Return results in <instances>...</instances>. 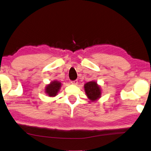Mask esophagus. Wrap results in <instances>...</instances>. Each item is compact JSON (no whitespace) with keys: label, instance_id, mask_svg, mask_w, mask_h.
Instances as JSON below:
<instances>
[{"label":"esophagus","instance_id":"obj_1","mask_svg":"<svg viewBox=\"0 0 151 151\" xmlns=\"http://www.w3.org/2000/svg\"><path fill=\"white\" fill-rule=\"evenodd\" d=\"M71 83L73 85H77L78 84V81L77 80H75V81H72Z\"/></svg>","mask_w":151,"mask_h":151}]
</instances>
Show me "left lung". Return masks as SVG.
<instances>
[{"label":"left lung","mask_w":151,"mask_h":151,"mask_svg":"<svg viewBox=\"0 0 151 151\" xmlns=\"http://www.w3.org/2000/svg\"><path fill=\"white\" fill-rule=\"evenodd\" d=\"M84 90L88 99L95 101L101 96V90L95 81H90L85 84Z\"/></svg>","instance_id":"1"}]
</instances>
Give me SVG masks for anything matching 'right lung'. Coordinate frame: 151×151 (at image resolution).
<instances>
[{"instance_id": "add662e5", "label": "right lung", "mask_w": 151, "mask_h": 151, "mask_svg": "<svg viewBox=\"0 0 151 151\" xmlns=\"http://www.w3.org/2000/svg\"><path fill=\"white\" fill-rule=\"evenodd\" d=\"M61 85V83L59 81H52L50 84H48L46 87L45 92L50 97L55 96L57 94V93H58L59 90H60Z\"/></svg>"}]
</instances>
